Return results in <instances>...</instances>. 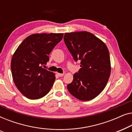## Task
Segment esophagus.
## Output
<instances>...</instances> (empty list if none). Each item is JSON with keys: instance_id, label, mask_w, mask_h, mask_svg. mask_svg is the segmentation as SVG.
<instances>
[{"instance_id": "esophagus-1", "label": "esophagus", "mask_w": 132, "mask_h": 132, "mask_svg": "<svg viewBox=\"0 0 132 132\" xmlns=\"http://www.w3.org/2000/svg\"><path fill=\"white\" fill-rule=\"evenodd\" d=\"M57 75H58L59 77H62L64 75V73H57Z\"/></svg>"}]
</instances>
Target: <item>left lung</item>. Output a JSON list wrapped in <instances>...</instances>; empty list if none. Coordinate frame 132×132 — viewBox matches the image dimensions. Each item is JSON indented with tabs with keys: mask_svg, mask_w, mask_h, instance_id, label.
Listing matches in <instances>:
<instances>
[{
	"mask_svg": "<svg viewBox=\"0 0 132 132\" xmlns=\"http://www.w3.org/2000/svg\"><path fill=\"white\" fill-rule=\"evenodd\" d=\"M64 40L80 68L73 76L67 89L82 101L94 98L102 93L111 75L109 52L106 45L94 34L86 31L65 33Z\"/></svg>",
	"mask_w": 132,
	"mask_h": 132,
	"instance_id": "1",
	"label": "left lung"
}]
</instances>
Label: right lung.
<instances>
[{
	"label": "right lung",
	"mask_w": 132,
	"mask_h": 132,
	"mask_svg": "<svg viewBox=\"0 0 132 132\" xmlns=\"http://www.w3.org/2000/svg\"><path fill=\"white\" fill-rule=\"evenodd\" d=\"M63 34H35L19 45L12 56L11 68L14 84L23 95L36 100L50 91L55 80L53 72L43 68L48 55L62 40Z\"/></svg>",
	"instance_id": "1"
}]
</instances>
